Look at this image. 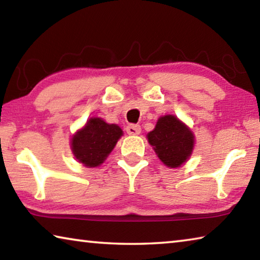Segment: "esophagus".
Wrapping results in <instances>:
<instances>
[{"mask_svg":"<svg viewBox=\"0 0 260 260\" xmlns=\"http://www.w3.org/2000/svg\"><path fill=\"white\" fill-rule=\"evenodd\" d=\"M127 134L129 135H139L141 133V126L140 125H128L126 127Z\"/></svg>","mask_w":260,"mask_h":260,"instance_id":"obj_1","label":"esophagus"}]
</instances>
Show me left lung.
<instances>
[{
  "instance_id": "1",
  "label": "left lung",
  "mask_w": 260,
  "mask_h": 260,
  "mask_svg": "<svg viewBox=\"0 0 260 260\" xmlns=\"http://www.w3.org/2000/svg\"><path fill=\"white\" fill-rule=\"evenodd\" d=\"M147 139L160 161L171 169L183 165L195 147L192 131L173 114L158 118L155 128L149 132Z\"/></svg>"
}]
</instances>
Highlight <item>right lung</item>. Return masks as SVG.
<instances>
[{
	"label": "right lung",
	"instance_id": "right-lung-1",
	"mask_svg": "<svg viewBox=\"0 0 260 260\" xmlns=\"http://www.w3.org/2000/svg\"><path fill=\"white\" fill-rule=\"evenodd\" d=\"M122 134L117 124H108L102 118L91 117L72 135V153L86 167H98L107 159Z\"/></svg>",
	"mask_w": 260,
	"mask_h": 260
}]
</instances>
